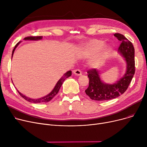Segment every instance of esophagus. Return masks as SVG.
I'll return each mask as SVG.
<instances>
[{
	"label": "esophagus",
	"mask_w": 147,
	"mask_h": 147,
	"mask_svg": "<svg viewBox=\"0 0 147 147\" xmlns=\"http://www.w3.org/2000/svg\"><path fill=\"white\" fill-rule=\"evenodd\" d=\"M74 74H76V75H78V76H80L82 74V71L80 70V69H75V70H74L73 71Z\"/></svg>",
	"instance_id": "34e87169"
}]
</instances>
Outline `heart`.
<instances>
[{"mask_svg": "<svg viewBox=\"0 0 147 147\" xmlns=\"http://www.w3.org/2000/svg\"><path fill=\"white\" fill-rule=\"evenodd\" d=\"M104 45V42L101 40L94 39L91 40L85 45H84L80 48V51L82 55L84 57H90L94 55L101 50ZM109 49L104 51L100 55L96 57L95 62L96 64H99L107 55L109 52Z\"/></svg>", "mask_w": 147, "mask_h": 147, "instance_id": "1", "label": "heart"}]
</instances>
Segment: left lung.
I'll return each instance as SVG.
<instances>
[{"label":"left lung","instance_id":"obj_1","mask_svg":"<svg viewBox=\"0 0 147 147\" xmlns=\"http://www.w3.org/2000/svg\"><path fill=\"white\" fill-rule=\"evenodd\" d=\"M114 36L121 42L118 50L126 58V72L118 82L113 84H109L101 82L98 71L95 68L89 69L88 71L89 86L85 92L92 100L107 101L117 98L127 90L135 74V49L132 42L121 34L115 33Z\"/></svg>","mask_w":147,"mask_h":147}]
</instances>
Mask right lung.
I'll use <instances>...</instances> for the list:
<instances>
[{"mask_svg":"<svg viewBox=\"0 0 147 147\" xmlns=\"http://www.w3.org/2000/svg\"><path fill=\"white\" fill-rule=\"evenodd\" d=\"M42 38V36H28V37H25L24 39V40H40ZM20 43V42H19L16 45H15L14 49H13V51H12V55H13V53L14 52V51L15 49V48H16L17 47V46L19 45V43ZM71 71H67L66 73L64 74V75L62 77V78L58 80V82H57V84L55 85V88H54V89H53V90L51 92V93L48 95L47 96H44L42 98H40V99H31V98H28L27 97H26V96L23 95L22 94H21L20 92H18L19 94L20 95V96L21 97H22L23 98H24V99H26V101L30 102H33V103H42V102H48L49 101H50L57 94L58 92H59V89L62 85V84H63V83L64 82V80L69 78V76H71Z\"/></svg>","mask_w":147,"mask_h":147,"instance_id":"obj_1","label":"right lung"}]
</instances>
